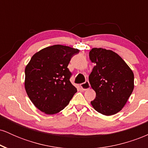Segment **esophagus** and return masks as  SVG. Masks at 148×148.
Segmentation results:
<instances>
[{
  "mask_svg": "<svg viewBox=\"0 0 148 148\" xmlns=\"http://www.w3.org/2000/svg\"><path fill=\"white\" fill-rule=\"evenodd\" d=\"M80 87H81V89L84 90H86L89 89L90 88V85L88 81H86L84 84H81L80 85Z\"/></svg>",
  "mask_w": 148,
  "mask_h": 148,
  "instance_id": "34e87169",
  "label": "esophagus"
}]
</instances>
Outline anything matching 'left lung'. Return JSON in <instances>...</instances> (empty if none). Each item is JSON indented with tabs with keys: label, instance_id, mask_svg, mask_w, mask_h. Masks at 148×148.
Listing matches in <instances>:
<instances>
[{
	"label": "left lung",
	"instance_id": "obj_1",
	"mask_svg": "<svg viewBox=\"0 0 148 148\" xmlns=\"http://www.w3.org/2000/svg\"><path fill=\"white\" fill-rule=\"evenodd\" d=\"M89 57L95 63L89 76L96 97L91 101L95 110L104 115L121 111L134 88V76L130 67L111 50L93 48Z\"/></svg>",
	"mask_w": 148,
	"mask_h": 148
}]
</instances>
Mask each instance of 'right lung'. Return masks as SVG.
<instances>
[{"instance_id":"add662e5","label":"right lung","mask_w":148,"mask_h":148,"mask_svg":"<svg viewBox=\"0 0 148 148\" xmlns=\"http://www.w3.org/2000/svg\"><path fill=\"white\" fill-rule=\"evenodd\" d=\"M79 50L60 45L42 49L33 56L25 68V89L40 111L53 115L64 109L76 88L69 81V61Z\"/></svg>"}]
</instances>
